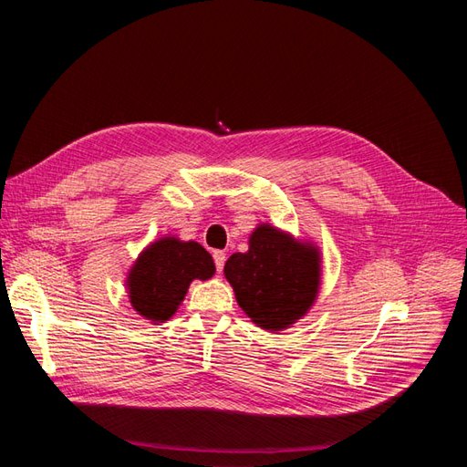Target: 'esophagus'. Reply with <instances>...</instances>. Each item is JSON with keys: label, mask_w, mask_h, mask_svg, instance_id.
Wrapping results in <instances>:
<instances>
[{"label": "esophagus", "mask_w": 467, "mask_h": 467, "mask_svg": "<svg viewBox=\"0 0 467 467\" xmlns=\"http://www.w3.org/2000/svg\"><path fill=\"white\" fill-rule=\"evenodd\" d=\"M214 263H216V271H223V263H225V253L223 251H214Z\"/></svg>", "instance_id": "34e87169"}]
</instances>
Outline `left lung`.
Masks as SVG:
<instances>
[{
    "label": "left lung",
    "instance_id": "obj_1",
    "mask_svg": "<svg viewBox=\"0 0 467 467\" xmlns=\"http://www.w3.org/2000/svg\"><path fill=\"white\" fill-rule=\"evenodd\" d=\"M223 276L257 327L278 333L298 323L317 300L321 249L271 223H259L249 249L225 261Z\"/></svg>",
    "mask_w": 467,
    "mask_h": 467
}]
</instances>
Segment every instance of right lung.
Masks as SVG:
<instances>
[{
    "instance_id": "add662e5",
    "label": "right lung",
    "mask_w": 467,
    "mask_h": 467,
    "mask_svg": "<svg viewBox=\"0 0 467 467\" xmlns=\"http://www.w3.org/2000/svg\"><path fill=\"white\" fill-rule=\"evenodd\" d=\"M214 273V261L201 244L167 234L142 249L124 286L134 312L160 325L175 316L192 280H208Z\"/></svg>"
}]
</instances>
